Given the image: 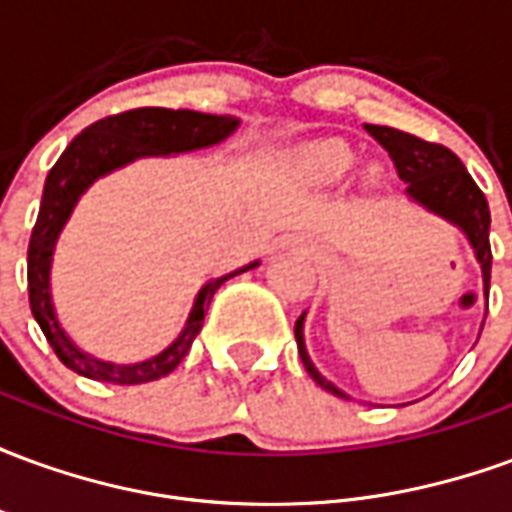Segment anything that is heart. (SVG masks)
Returning <instances> with one entry per match:
<instances>
[{
  "label": "heart",
  "mask_w": 512,
  "mask_h": 512,
  "mask_svg": "<svg viewBox=\"0 0 512 512\" xmlns=\"http://www.w3.org/2000/svg\"><path fill=\"white\" fill-rule=\"evenodd\" d=\"M354 161V150L345 142L321 139V142H310V145L301 147L299 156H296V167L312 183H334V180L345 178L351 172Z\"/></svg>",
  "instance_id": "b5f03b06"
}]
</instances>
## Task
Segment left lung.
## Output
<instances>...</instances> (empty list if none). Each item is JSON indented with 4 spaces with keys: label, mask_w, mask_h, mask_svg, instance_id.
Listing matches in <instances>:
<instances>
[{
    "label": "left lung",
    "mask_w": 512,
    "mask_h": 512,
    "mask_svg": "<svg viewBox=\"0 0 512 512\" xmlns=\"http://www.w3.org/2000/svg\"><path fill=\"white\" fill-rule=\"evenodd\" d=\"M365 131L395 161L397 175H400V180H406L408 194L417 202H422L425 208L436 211L444 219H450L452 224H458L466 233V238L472 241L474 255L483 266L485 296H488V285H491V244H488L491 211H488L485 194L474 183L472 175L466 172L461 158L455 156L450 147L425 142V139L406 134V131H397V128L365 126ZM301 321L304 318L296 321V343H299L301 362L307 367V373L326 392L343 397V392L332 381H326L310 362L307 348H304Z\"/></svg>",
    "instance_id": "left-lung-1"
}]
</instances>
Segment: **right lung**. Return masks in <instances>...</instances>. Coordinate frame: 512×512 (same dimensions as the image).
Segmentation results:
<instances>
[{"label":"right lung","mask_w":512,"mask_h":512,"mask_svg":"<svg viewBox=\"0 0 512 512\" xmlns=\"http://www.w3.org/2000/svg\"><path fill=\"white\" fill-rule=\"evenodd\" d=\"M235 126H238L235 117L202 115V112H191V109H164V106L128 109V112L109 115L84 128L82 134L65 147L60 161L51 167L46 186H43L38 222L32 227V238H29V307H32V315L46 334L49 345L54 348V354L60 356L62 365L71 367L73 373L120 386L147 384V381L164 378L183 362V356L189 354L191 343L200 334L208 304H211L219 285L235 274L257 266V263H252V266L241 268L235 274H227V277L205 285L178 340L169 345L167 351H161L158 356L139 362V365H109V362H98L93 356L82 354L65 337L60 323H57V315H54V307H51L49 266L54 241H57L65 219L71 216L76 200L82 197V191L95 178H101L106 172L123 167L139 156H167V153H186V150H197V147L216 145L224 136L233 134Z\"/></svg>","instance_id":"obj_1"}]
</instances>
